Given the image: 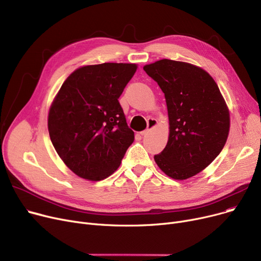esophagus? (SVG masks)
<instances>
[{
    "mask_svg": "<svg viewBox=\"0 0 261 261\" xmlns=\"http://www.w3.org/2000/svg\"><path fill=\"white\" fill-rule=\"evenodd\" d=\"M156 125H158L156 119H154V118H149V119L147 120V129L144 130V131H142L141 134H142V135H146L150 130L153 129Z\"/></svg>",
    "mask_w": 261,
    "mask_h": 261,
    "instance_id": "1",
    "label": "esophagus"
}]
</instances>
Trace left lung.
<instances>
[{
	"label": "left lung",
	"mask_w": 261,
	"mask_h": 261,
	"mask_svg": "<svg viewBox=\"0 0 261 261\" xmlns=\"http://www.w3.org/2000/svg\"><path fill=\"white\" fill-rule=\"evenodd\" d=\"M165 95L169 138L154 155L162 171L186 180L206 168L223 149L229 112L213 77L187 62L162 59L144 66Z\"/></svg>",
	"instance_id": "obj_1"
}]
</instances>
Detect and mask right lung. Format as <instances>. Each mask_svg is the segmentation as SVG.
<instances>
[{
  "label": "right lung",
  "instance_id": "obj_1",
  "mask_svg": "<svg viewBox=\"0 0 261 261\" xmlns=\"http://www.w3.org/2000/svg\"><path fill=\"white\" fill-rule=\"evenodd\" d=\"M136 68L133 63L79 67L50 106L47 126L54 148L82 179L111 175L134 141L118 98Z\"/></svg>",
  "mask_w": 261,
  "mask_h": 261
}]
</instances>
